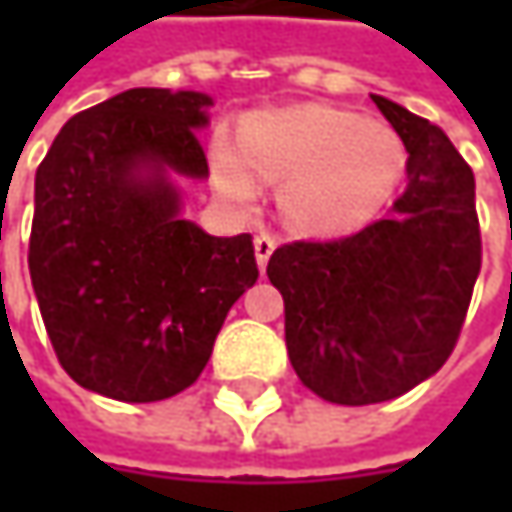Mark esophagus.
Segmentation results:
<instances>
[{"label": "esophagus", "mask_w": 512, "mask_h": 512, "mask_svg": "<svg viewBox=\"0 0 512 512\" xmlns=\"http://www.w3.org/2000/svg\"><path fill=\"white\" fill-rule=\"evenodd\" d=\"M275 246H278V240H275L272 234H266V231H260V234L255 237V257H257V266H260V269H266L269 255L275 252Z\"/></svg>", "instance_id": "esophagus-1"}]
</instances>
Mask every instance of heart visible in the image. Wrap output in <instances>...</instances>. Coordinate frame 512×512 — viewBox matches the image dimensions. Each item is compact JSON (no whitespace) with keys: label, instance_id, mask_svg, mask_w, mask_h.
Listing matches in <instances>:
<instances>
[{"label":"heart","instance_id":"1","mask_svg":"<svg viewBox=\"0 0 512 512\" xmlns=\"http://www.w3.org/2000/svg\"><path fill=\"white\" fill-rule=\"evenodd\" d=\"M403 177L391 130L329 106L257 112L240 130V151L213 148L216 189L255 204L263 183H284V216L308 234H347L370 222Z\"/></svg>","mask_w":512,"mask_h":512}]
</instances>
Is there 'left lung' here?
Masks as SVG:
<instances>
[{
	"label": "left lung",
	"mask_w": 512,
	"mask_h": 512,
	"mask_svg": "<svg viewBox=\"0 0 512 512\" xmlns=\"http://www.w3.org/2000/svg\"><path fill=\"white\" fill-rule=\"evenodd\" d=\"M373 103L409 154L394 216L353 237L287 243L266 266L296 376L338 406L394 400L448 361L483 255L474 174L445 130Z\"/></svg>",
	"instance_id": "1"
}]
</instances>
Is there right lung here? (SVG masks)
<instances>
[{"label":"right lung","mask_w":512,"mask_h":512,"mask_svg":"<svg viewBox=\"0 0 512 512\" xmlns=\"http://www.w3.org/2000/svg\"><path fill=\"white\" fill-rule=\"evenodd\" d=\"M207 106L195 91L130 88L73 115L38 165L32 287L58 364L103 397L189 388L257 281L252 234H204L165 180V168L207 174Z\"/></svg>","instance_id":"obj_1"}]
</instances>
